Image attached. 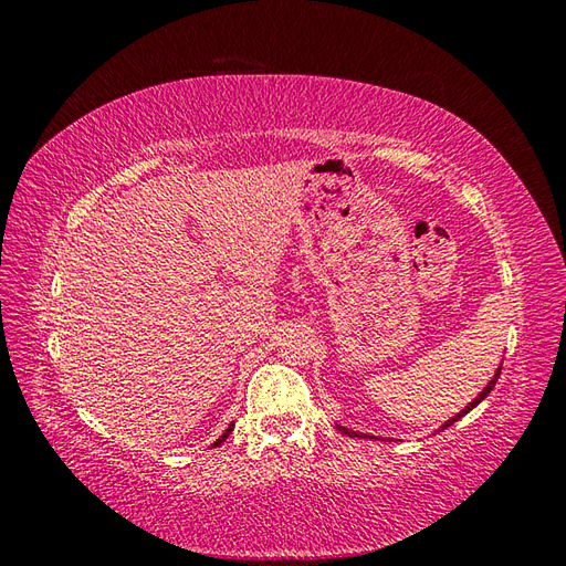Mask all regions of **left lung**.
<instances>
[{
	"label": "left lung",
	"instance_id": "obj_1",
	"mask_svg": "<svg viewBox=\"0 0 566 566\" xmlns=\"http://www.w3.org/2000/svg\"><path fill=\"white\" fill-rule=\"evenodd\" d=\"M499 375H501V368H499V373H495V378H493V380H491V382H489V385L484 387V391H482V394H479V397H476V399H474V401H472L470 406H465V410H460V413H458V416H453V418H451L449 422H443V427H441V430H447V427H451L453 422H458V420H460L462 416H468V413H470V410H472V408H474L476 403H482V401H484V399L489 397V391H491V389L495 387V380H499ZM339 430H342V432H345V434H349V437H366V434H361V432H352V430H347V427H339Z\"/></svg>",
	"mask_w": 566,
	"mask_h": 566
}]
</instances>
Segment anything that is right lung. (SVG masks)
<instances>
[{"instance_id":"obj_1","label":"right lung","mask_w":566,"mask_h":566,"mask_svg":"<svg viewBox=\"0 0 566 566\" xmlns=\"http://www.w3.org/2000/svg\"><path fill=\"white\" fill-rule=\"evenodd\" d=\"M231 432H233V424H231V427H229V430H227V432H224V434H221V437H219V439H217V441H214V447H219V443H224V441H227V437H229V434H231Z\"/></svg>"}]
</instances>
